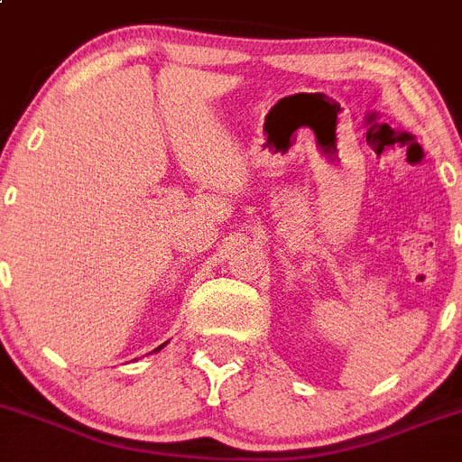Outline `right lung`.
Wrapping results in <instances>:
<instances>
[{
    "label": "right lung",
    "mask_w": 462,
    "mask_h": 462,
    "mask_svg": "<svg viewBox=\"0 0 462 462\" xmlns=\"http://www.w3.org/2000/svg\"><path fill=\"white\" fill-rule=\"evenodd\" d=\"M166 344H168V342H166ZM166 344H162V346H157V348H154V353H157V351H162V348L166 346Z\"/></svg>",
    "instance_id": "obj_1"
}]
</instances>
